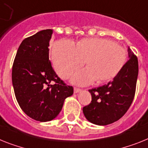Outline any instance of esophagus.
<instances>
[{"label": "esophagus", "mask_w": 148, "mask_h": 148, "mask_svg": "<svg viewBox=\"0 0 148 148\" xmlns=\"http://www.w3.org/2000/svg\"><path fill=\"white\" fill-rule=\"evenodd\" d=\"M80 91H81V89H80V88H77V87H74V93H78V92H80Z\"/></svg>", "instance_id": "obj_1"}]
</instances>
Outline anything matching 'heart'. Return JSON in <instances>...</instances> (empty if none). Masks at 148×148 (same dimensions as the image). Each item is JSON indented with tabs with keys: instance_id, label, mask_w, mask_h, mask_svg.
Returning a JSON list of instances; mask_svg holds the SVG:
<instances>
[{
	"instance_id": "obj_1",
	"label": "heart",
	"mask_w": 148,
	"mask_h": 148,
	"mask_svg": "<svg viewBox=\"0 0 148 148\" xmlns=\"http://www.w3.org/2000/svg\"><path fill=\"white\" fill-rule=\"evenodd\" d=\"M54 67L59 76L67 79L86 62L87 68L77 72L73 82L87 85L97 79L110 80L119 74L126 61L123 47L104 38L83 39L74 46L68 40L56 42L52 50Z\"/></svg>"
}]
</instances>
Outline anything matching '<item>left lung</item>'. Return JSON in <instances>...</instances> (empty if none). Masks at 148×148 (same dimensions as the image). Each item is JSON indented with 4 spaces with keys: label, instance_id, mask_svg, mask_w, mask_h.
Wrapping results in <instances>:
<instances>
[{
    "label": "left lung",
    "instance_id": "obj_1",
    "mask_svg": "<svg viewBox=\"0 0 148 148\" xmlns=\"http://www.w3.org/2000/svg\"><path fill=\"white\" fill-rule=\"evenodd\" d=\"M129 60L112 81L89 89L92 101L83 108L92 123L105 126L120 120L130 108L135 97L138 74V58L128 48Z\"/></svg>",
    "mask_w": 148,
    "mask_h": 148
}]
</instances>
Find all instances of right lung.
Instances as JSON below:
<instances>
[{"label": "right lung", "instance_id": "obj_1", "mask_svg": "<svg viewBox=\"0 0 148 148\" xmlns=\"http://www.w3.org/2000/svg\"><path fill=\"white\" fill-rule=\"evenodd\" d=\"M52 34L53 30H43L23 40L12 68V81L18 105L28 116L40 122L56 118L64 99L74 93L73 86L61 80L49 60Z\"/></svg>", "mask_w": 148, "mask_h": 148}]
</instances>
